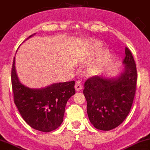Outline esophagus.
Wrapping results in <instances>:
<instances>
[{"label":"esophagus","mask_w":150,"mask_h":150,"mask_svg":"<svg viewBox=\"0 0 150 150\" xmlns=\"http://www.w3.org/2000/svg\"><path fill=\"white\" fill-rule=\"evenodd\" d=\"M74 87H75V89L76 91H80V90H81L82 89V84H80V82H79V81L77 82L75 84Z\"/></svg>","instance_id":"esophagus-1"}]
</instances>
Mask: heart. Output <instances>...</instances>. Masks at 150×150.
<instances>
[{"label": "heart", "mask_w": 150, "mask_h": 150, "mask_svg": "<svg viewBox=\"0 0 150 150\" xmlns=\"http://www.w3.org/2000/svg\"><path fill=\"white\" fill-rule=\"evenodd\" d=\"M99 45H100V44H99V43H97V44H95V45H94V46H95V47H98V46H99ZM99 66H97V68H98Z\"/></svg>", "instance_id": "obj_1"}]
</instances>
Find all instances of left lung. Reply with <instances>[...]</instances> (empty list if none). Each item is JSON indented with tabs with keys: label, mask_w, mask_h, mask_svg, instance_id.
<instances>
[{
	"label": "left lung",
	"mask_w": 150,
	"mask_h": 150,
	"mask_svg": "<svg viewBox=\"0 0 150 150\" xmlns=\"http://www.w3.org/2000/svg\"><path fill=\"white\" fill-rule=\"evenodd\" d=\"M122 64L124 70L117 76H95L84 84L88 119L97 129L110 131L117 127L131 110L137 74L133 57L127 47Z\"/></svg>",
	"instance_id": "8db88e82"
}]
</instances>
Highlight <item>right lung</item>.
<instances>
[{
  "label": "right lung",
  "instance_id": "right-lung-1",
  "mask_svg": "<svg viewBox=\"0 0 150 150\" xmlns=\"http://www.w3.org/2000/svg\"><path fill=\"white\" fill-rule=\"evenodd\" d=\"M15 59L16 57L11 70L12 88L15 104L21 117L39 131L48 133L57 129L64 120L67 102L76 93L75 82H57L41 88H29L19 81Z\"/></svg>",
  "mask_w": 150,
  "mask_h": 150
}]
</instances>
